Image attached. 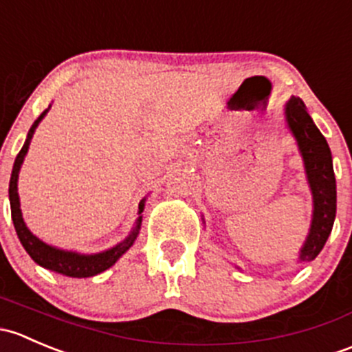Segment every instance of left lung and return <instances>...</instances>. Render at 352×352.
<instances>
[{"mask_svg": "<svg viewBox=\"0 0 352 352\" xmlns=\"http://www.w3.org/2000/svg\"><path fill=\"white\" fill-rule=\"evenodd\" d=\"M283 111L286 129L295 139L302 155L307 183L311 193V205H314L309 234L296 257V264L310 263L324 249L336 220L338 191H336L332 154L327 140L311 120L305 103L298 96L289 98L285 103Z\"/></svg>", "mask_w": 352, "mask_h": 352, "instance_id": "1", "label": "left lung"}]
</instances>
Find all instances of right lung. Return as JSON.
Masks as SVG:
<instances>
[{
  "instance_id": "add662e5",
  "label": "right lung",
  "mask_w": 352,
  "mask_h": 352,
  "mask_svg": "<svg viewBox=\"0 0 352 352\" xmlns=\"http://www.w3.org/2000/svg\"><path fill=\"white\" fill-rule=\"evenodd\" d=\"M50 110V104L47 110L42 111L41 117L34 122V125L30 126L27 133V139H25L23 147L21 151L18 152L16 159H14L13 164V171H12V177H10V206H12V220L14 230H16L18 239H20L21 245L25 248V251L28 252V256L38 264V266L45 267V270L56 271V273L64 274V276H71V278H89V276H96V274L103 273L107 271L108 267L113 266L120 257L129 251L130 248L135 242L137 235H139L140 226H142V212L146 208V200L147 198H142L139 203V217H137L135 223H133L132 230L129 232L123 241L115 244L113 248L104 249V251L95 252V254H81V252L76 251H66V249H59L56 245H50L47 242H43L42 239H38L37 235H34L30 232V229L25 223L23 215H21V208H20V197H18V175H20L21 164L25 161V155H27L28 147H30L32 137H34L35 130H37L38 123L43 120L47 113Z\"/></svg>"
}]
</instances>
